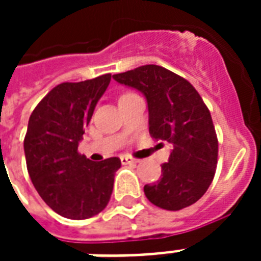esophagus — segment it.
Returning a JSON list of instances; mask_svg holds the SVG:
<instances>
[{
    "label": "esophagus",
    "mask_w": 261,
    "mask_h": 261,
    "mask_svg": "<svg viewBox=\"0 0 261 261\" xmlns=\"http://www.w3.org/2000/svg\"><path fill=\"white\" fill-rule=\"evenodd\" d=\"M120 161H122L123 165H127V164H137L138 161L135 159H133V157H128V155H122L120 157Z\"/></svg>",
    "instance_id": "1"
}]
</instances>
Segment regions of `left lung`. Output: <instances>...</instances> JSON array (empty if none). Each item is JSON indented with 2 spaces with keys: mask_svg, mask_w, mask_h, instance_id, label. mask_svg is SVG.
<instances>
[{
  "mask_svg": "<svg viewBox=\"0 0 261 261\" xmlns=\"http://www.w3.org/2000/svg\"><path fill=\"white\" fill-rule=\"evenodd\" d=\"M119 84L141 90L149 107V133L172 143L161 178L146 184L149 202L177 211L206 194L218 163V138L210 111L190 81L159 65H145L114 74Z\"/></svg>",
  "mask_w": 261,
  "mask_h": 261,
  "instance_id": "obj_1",
  "label": "left lung"
}]
</instances>
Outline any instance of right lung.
Instances as JSON below:
<instances>
[{
  "mask_svg": "<svg viewBox=\"0 0 261 261\" xmlns=\"http://www.w3.org/2000/svg\"><path fill=\"white\" fill-rule=\"evenodd\" d=\"M111 74L62 83L35 107L24 138L27 169L50 208L70 219H88L107 207L114 190L118 157L93 163L79 153V142Z\"/></svg>",
  "mask_w": 261,
  "mask_h": 261,
  "instance_id": "right-lung-1",
  "label": "right lung"
}]
</instances>
